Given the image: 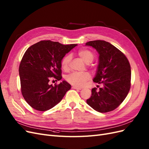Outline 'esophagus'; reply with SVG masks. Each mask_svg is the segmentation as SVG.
Returning a JSON list of instances; mask_svg holds the SVG:
<instances>
[{
    "mask_svg": "<svg viewBox=\"0 0 149 149\" xmlns=\"http://www.w3.org/2000/svg\"><path fill=\"white\" fill-rule=\"evenodd\" d=\"M72 88H74V89H76V90H80L81 89V88H80V87H76V86H73L72 87Z\"/></svg>",
    "mask_w": 149,
    "mask_h": 149,
    "instance_id": "obj_1",
    "label": "esophagus"
}]
</instances>
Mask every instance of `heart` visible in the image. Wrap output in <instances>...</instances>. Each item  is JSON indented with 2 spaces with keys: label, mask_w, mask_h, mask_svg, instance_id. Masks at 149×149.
I'll use <instances>...</instances> for the list:
<instances>
[{
  "label": "heart",
  "mask_w": 149,
  "mask_h": 149,
  "mask_svg": "<svg viewBox=\"0 0 149 149\" xmlns=\"http://www.w3.org/2000/svg\"><path fill=\"white\" fill-rule=\"evenodd\" d=\"M79 56L81 57L85 63L90 64L95 59V54L91 51L83 49H80L78 52ZM71 60L70 54L65 56L61 61V68L64 70H67L69 69V63ZM90 78V75L88 72H74L68 74L65 77V80L70 84L76 86V87H83L87 81Z\"/></svg>",
  "instance_id": "1"
}]
</instances>
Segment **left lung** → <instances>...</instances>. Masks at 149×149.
<instances>
[{
  "label": "left lung",
  "instance_id": "8db88e82",
  "mask_svg": "<svg viewBox=\"0 0 149 149\" xmlns=\"http://www.w3.org/2000/svg\"><path fill=\"white\" fill-rule=\"evenodd\" d=\"M99 53V64L93 81L103 87L92 90L87 104L100 113H107L117 108L127 97L131 88V70L123 52L111 43L103 40L87 42Z\"/></svg>",
  "mask_w": 149,
  "mask_h": 149
}]
</instances>
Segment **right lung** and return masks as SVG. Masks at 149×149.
I'll return each mask as SVG.
<instances>
[{
    "instance_id": "1",
    "label": "right lung",
    "mask_w": 149,
    "mask_h": 149,
    "mask_svg": "<svg viewBox=\"0 0 149 149\" xmlns=\"http://www.w3.org/2000/svg\"><path fill=\"white\" fill-rule=\"evenodd\" d=\"M77 45L42 40L28 47L20 62L19 75L22 94L31 107L47 111L59 103L70 89L65 80L54 86L49 81L51 78L62 79L61 61Z\"/></svg>"
}]
</instances>
